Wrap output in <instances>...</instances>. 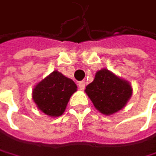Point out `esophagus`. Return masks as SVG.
<instances>
[{"instance_id": "obj_1", "label": "esophagus", "mask_w": 156, "mask_h": 156, "mask_svg": "<svg viewBox=\"0 0 156 156\" xmlns=\"http://www.w3.org/2000/svg\"><path fill=\"white\" fill-rule=\"evenodd\" d=\"M79 87L80 90H84L85 88V81H80L79 82Z\"/></svg>"}]
</instances>
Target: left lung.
Wrapping results in <instances>:
<instances>
[{"label": "left lung", "mask_w": 156, "mask_h": 156, "mask_svg": "<svg viewBox=\"0 0 156 156\" xmlns=\"http://www.w3.org/2000/svg\"><path fill=\"white\" fill-rule=\"evenodd\" d=\"M85 93L101 113L109 115L122 109L132 95L131 85L107 69L95 75L92 83L87 85Z\"/></svg>", "instance_id": "8db88e82"}]
</instances>
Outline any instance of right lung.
Returning <instances> with one entry per match:
<instances>
[{"mask_svg": "<svg viewBox=\"0 0 156 156\" xmlns=\"http://www.w3.org/2000/svg\"><path fill=\"white\" fill-rule=\"evenodd\" d=\"M75 82L58 71L39 82L33 92L37 108L50 117H59L65 110L71 95L76 91Z\"/></svg>", "mask_w": 156, "mask_h": 156, "instance_id": "1", "label": "right lung"}]
</instances>
